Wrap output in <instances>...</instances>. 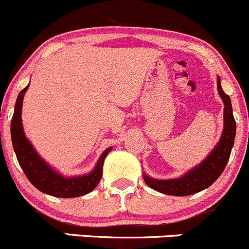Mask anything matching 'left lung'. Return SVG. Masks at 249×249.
Wrapping results in <instances>:
<instances>
[{
  "label": "left lung",
  "mask_w": 249,
  "mask_h": 249,
  "mask_svg": "<svg viewBox=\"0 0 249 249\" xmlns=\"http://www.w3.org/2000/svg\"><path fill=\"white\" fill-rule=\"evenodd\" d=\"M217 91L225 105L224 129L219 143L207 156V159H204L197 167H194L179 178L155 179L144 175V181L150 188L169 196H177V197L191 196L212 186L222 174L235 143L236 121L232 113L231 99L222 90L219 77H217Z\"/></svg>",
  "instance_id": "8db88e82"
}]
</instances>
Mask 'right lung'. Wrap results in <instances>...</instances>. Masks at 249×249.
I'll use <instances>...</instances> for the list:
<instances>
[{
  "mask_svg": "<svg viewBox=\"0 0 249 249\" xmlns=\"http://www.w3.org/2000/svg\"><path fill=\"white\" fill-rule=\"evenodd\" d=\"M29 85L20 90L17 98L14 113L11 122V137L14 153L20 167L24 171L32 184L42 193L58 198H74L84 196L93 191L100 182L103 176L104 160L112 148H107L99 159L95 169L90 174L78 177H63L51 169L35 151L30 142L25 137L22 123L23 98Z\"/></svg>",
  "mask_w": 249,
  "mask_h": 249,
  "instance_id": "obj_1",
  "label": "right lung"
}]
</instances>
